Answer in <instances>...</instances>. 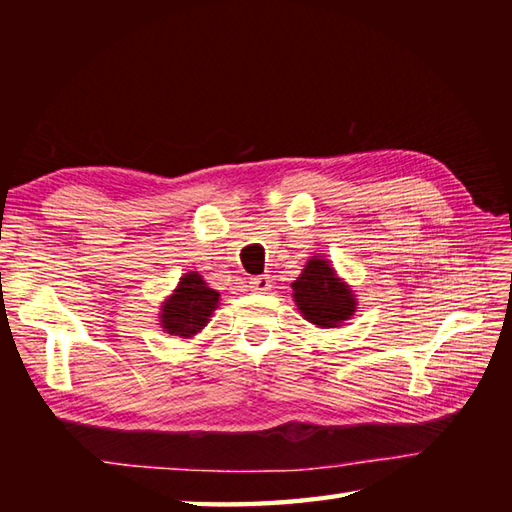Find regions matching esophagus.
<instances>
[{
  "label": "esophagus",
  "mask_w": 512,
  "mask_h": 512,
  "mask_svg": "<svg viewBox=\"0 0 512 512\" xmlns=\"http://www.w3.org/2000/svg\"><path fill=\"white\" fill-rule=\"evenodd\" d=\"M250 288H253V292H268L270 290V277H255L250 279Z\"/></svg>",
  "instance_id": "esophagus-1"
}]
</instances>
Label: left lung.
<instances>
[{"label":"left lung","mask_w":512,"mask_h":512,"mask_svg":"<svg viewBox=\"0 0 512 512\" xmlns=\"http://www.w3.org/2000/svg\"><path fill=\"white\" fill-rule=\"evenodd\" d=\"M290 286L301 317L317 328H341L354 317L358 306L354 290L323 255H312Z\"/></svg>","instance_id":"1"}]
</instances>
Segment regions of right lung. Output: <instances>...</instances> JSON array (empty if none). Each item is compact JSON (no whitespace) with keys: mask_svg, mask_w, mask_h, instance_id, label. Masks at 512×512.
Returning a JSON list of instances; mask_svg holds the SVG:
<instances>
[{"mask_svg":"<svg viewBox=\"0 0 512 512\" xmlns=\"http://www.w3.org/2000/svg\"><path fill=\"white\" fill-rule=\"evenodd\" d=\"M220 306V292L206 284L200 273H184L171 295L160 306V328L176 339L200 334Z\"/></svg>","mask_w":512,"mask_h":512,"instance_id":"right-lung-1","label":"right lung"}]
</instances>
